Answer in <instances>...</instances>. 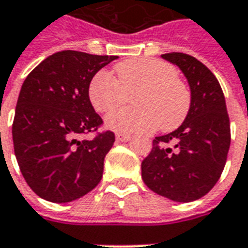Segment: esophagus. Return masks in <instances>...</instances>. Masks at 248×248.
I'll return each instance as SVG.
<instances>
[{
	"label": "esophagus",
	"mask_w": 248,
	"mask_h": 248,
	"mask_svg": "<svg viewBox=\"0 0 248 248\" xmlns=\"http://www.w3.org/2000/svg\"><path fill=\"white\" fill-rule=\"evenodd\" d=\"M129 140H131V136H128V135H123V133H117L116 135V141L126 142Z\"/></svg>",
	"instance_id": "34e87169"
}]
</instances>
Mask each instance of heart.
I'll list each match as a JSON object with an SVG mask.
<instances>
[{"label":"heart","instance_id":"1","mask_svg":"<svg viewBox=\"0 0 248 248\" xmlns=\"http://www.w3.org/2000/svg\"><path fill=\"white\" fill-rule=\"evenodd\" d=\"M116 80L104 71L88 86L90 102L97 112H109L132 97L136 108L111 112L106 125L117 133H149L160 126L170 132L185 122L191 107L189 87L177 78L170 63L156 58H135L115 66Z\"/></svg>","mask_w":248,"mask_h":248}]
</instances>
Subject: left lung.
<instances>
[{
  "label": "left lung",
  "mask_w": 248,
  "mask_h": 248,
  "mask_svg": "<svg viewBox=\"0 0 248 248\" xmlns=\"http://www.w3.org/2000/svg\"><path fill=\"white\" fill-rule=\"evenodd\" d=\"M165 61L180 67L191 92L185 122L155 137L141 162L142 181L152 191L176 202L200 200L214 187L230 148V120L216 75L191 55L169 52Z\"/></svg>",
  "instance_id": "8db88e82"
}]
</instances>
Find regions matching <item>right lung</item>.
I'll return each mask as SVG.
<instances>
[{
  "instance_id": "add662e5",
  "label": "right lung",
  "mask_w": 248,
  "mask_h": 248,
  "mask_svg": "<svg viewBox=\"0 0 248 248\" xmlns=\"http://www.w3.org/2000/svg\"><path fill=\"white\" fill-rule=\"evenodd\" d=\"M117 59L64 50L52 54L28 75L18 96L13 144L25 181L41 198L71 202L96 187L113 132L78 140L102 125L88 96L99 70Z\"/></svg>"
}]
</instances>
